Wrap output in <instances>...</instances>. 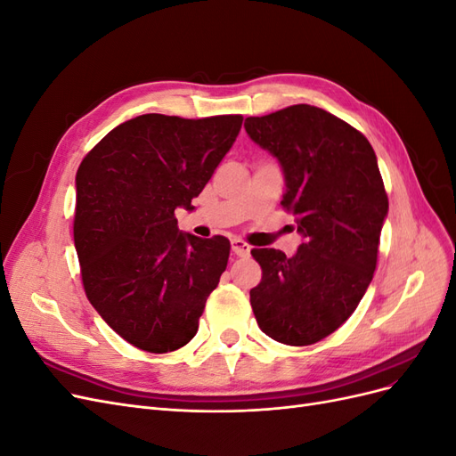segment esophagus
<instances>
[{"label":"esophagus","instance_id":"obj_1","mask_svg":"<svg viewBox=\"0 0 456 456\" xmlns=\"http://www.w3.org/2000/svg\"><path fill=\"white\" fill-rule=\"evenodd\" d=\"M232 251H233V255H236V256H249L251 247H249V243H245L243 240L233 238L232 240Z\"/></svg>","mask_w":456,"mask_h":456}]
</instances>
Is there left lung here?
I'll use <instances>...</instances> for the list:
<instances>
[{"label": "left lung", "instance_id": "obj_1", "mask_svg": "<svg viewBox=\"0 0 456 456\" xmlns=\"http://www.w3.org/2000/svg\"><path fill=\"white\" fill-rule=\"evenodd\" d=\"M245 131L281 163V205L305 238L293 256L251 251L262 268L251 306L270 338L310 346L354 314L377 268L388 196L375 150L350 123L310 104L247 118Z\"/></svg>", "mask_w": 456, "mask_h": 456}]
</instances>
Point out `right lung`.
<instances>
[{
	"label": "right lung",
	"mask_w": 456,
	"mask_h": 456,
	"mask_svg": "<svg viewBox=\"0 0 456 456\" xmlns=\"http://www.w3.org/2000/svg\"><path fill=\"white\" fill-rule=\"evenodd\" d=\"M241 123L240 114H144L110 131L79 163L74 243L81 281L102 320L139 350L173 352L198 333L230 241L178 232L175 209H194L191 200Z\"/></svg>",
	"instance_id": "obj_1"
}]
</instances>
